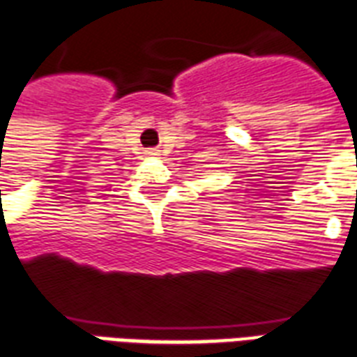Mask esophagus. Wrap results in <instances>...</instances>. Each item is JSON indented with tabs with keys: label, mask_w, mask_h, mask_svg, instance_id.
<instances>
[{
	"label": "esophagus",
	"mask_w": 357,
	"mask_h": 357,
	"mask_svg": "<svg viewBox=\"0 0 357 357\" xmlns=\"http://www.w3.org/2000/svg\"><path fill=\"white\" fill-rule=\"evenodd\" d=\"M149 154H151V156H158V151H149Z\"/></svg>",
	"instance_id": "esophagus-1"
}]
</instances>
